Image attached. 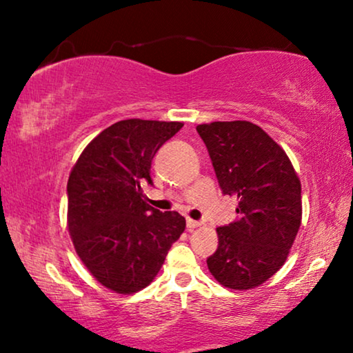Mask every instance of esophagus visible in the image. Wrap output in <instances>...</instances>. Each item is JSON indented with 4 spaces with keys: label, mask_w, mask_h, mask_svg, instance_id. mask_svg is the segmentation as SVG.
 I'll return each mask as SVG.
<instances>
[{
    "label": "esophagus",
    "mask_w": 353,
    "mask_h": 353,
    "mask_svg": "<svg viewBox=\"0 0 353 353\" xmlns=\"http://www.w3.org/2000/svg\"><path fill=\"white\" fill-rule=\"evenodd\" d=\"M202 223H201V221H197V220H192V219H188L186 220V228L188 230H194V228H199V226H201Z\"/></svg>",
    "instance_id": "1"
}]
</instances>
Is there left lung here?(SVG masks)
<instances>
[{
	"mask_svg": "<svg viewBox=\"0 0 353 353\" xmlns=\"http://www.w3.org/2000/svg\"><path fill=\"white\" fill-rule=\"evenodd\" d=\"M223 194L238 197L236 220L216 228L207 267L221 286L245 291L286 262L302 221L301 180L284 149L248 120L196 127Z\"/></svg>",
	"mask_w": 353,
	"mask_h": 353,
	"instance_id": "obj_1",
	"label": "left lung"
}]
</instances>
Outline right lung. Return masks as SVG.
<instances>
[{
  "mask_svg": "<svg viewBox=\"0 0 353 353\" xmlns=\"http://www.w3.org/2000/svg\"><path fill=\"white\" fill-rule=\"evenodd\" d=\"M181 122L128 119L110 125L83 149L67 181V228L81 262L98 283L133 294L152 283L186 228L178 212L146 202L159 148Z\"/></svg>",
  "mask_w": 353,
  "mask_h": 353,
  "instance_id": "right-lung-1",
  "label": "right lung"
}]
</instances>
